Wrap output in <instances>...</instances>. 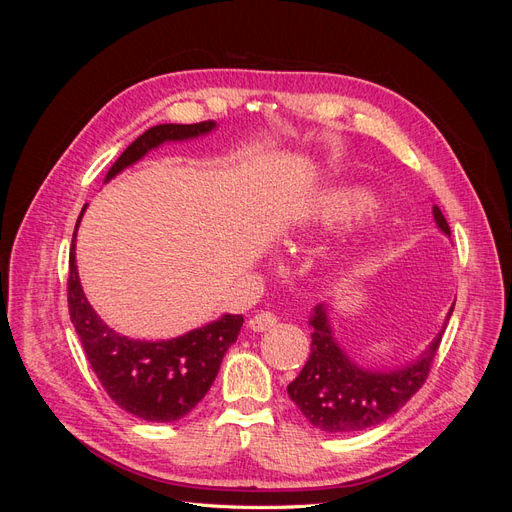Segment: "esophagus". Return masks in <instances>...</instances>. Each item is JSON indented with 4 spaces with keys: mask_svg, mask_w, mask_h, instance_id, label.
Masks as SVG:
<instances>
[{
    "mask_svg": "<svg viewBox=\"0 0 512 512\" xmlns=\"http://www.w3.org/2000/svg\"><path fill=\"white\" fill-rule=\"evenodd\" d=\"M275 324H277V316L271 312H260L250 318V329L256 333H265V331L273 329Z\"/></svg>",
    "mask_w": 512,
    "mask_h": 512,
    "instance_id": "34e87169",
    "label": "esophagus"
}]
</instances>
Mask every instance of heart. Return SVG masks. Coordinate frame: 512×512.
<instances>
[{"label": "heart", "mask_w": 512, "mask_h": 512, "mask_svg": "<svg viewBox=\"0 0 512 512\" xmlns=\"http://www.w3.org/2000/svg\"><path fill=\"white\" fill-rule=\"evenodd\" d=\"M378 200L365 188H331L316 196L305 211V222L309 226L333 228L354 220H361L371 211H376Z\"/></svg>", "instance_id": "b5f03b06"}]
</instances>
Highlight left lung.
Returning a JSON list of instances; mask_svg holds the SVG:
<instances>
[{"mask_svg":"<svg viewBox=\"0 0 512 512\" xmlns=\"http://www.w3.org/2000/svg\"><path fill=\"white\" fill-rule=\"evenodd\" d=\"M431 213L436 226L451 237L440 207L433 205ZM453 309L455 303L448 309L442 331L412 363L395 369H369L354 363L339 346L327 305H316L309 316V327L314 329L312 354L301 374L288 384L290 399L320 431L352 433L380 425L423 386Z\"/></svg>","mask_w":512,"mask_h":512,"instance_id":"1","label":"left lung"}]
</instances>
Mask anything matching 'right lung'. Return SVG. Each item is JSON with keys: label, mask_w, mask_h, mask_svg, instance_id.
<instances>
[{"label": "right lung", "mask_w": 512, "mask_h": 512, "mask_svg": "<svg viewBox=\"0 0 512 512\" xmlns=\"http://www.w3.org/2000/svg\"><path fill=\"white\" fill-rule=\"evenodd\" d=\"M218 128L215 121L162 123L143 132L121 153L108 170L104 183L121 170L145 158L151 149L164 143H181L205 136ZM87 205L83 207L70 247L68 307L74 331L79 333L83 350L108 393L119 408L149 423L179 421L207 395L218 376L226 350L237 342L243 316L224 314L205 327L173 339H132L113 331L87 301L79 269H76V230Z\"/></svg>", "instance_id": "add662e5"}]
</instances>
